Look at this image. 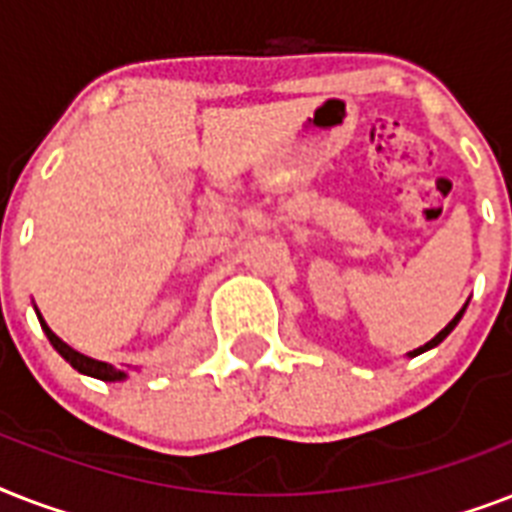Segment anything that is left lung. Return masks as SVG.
Returning <instances> with one entry per match:
<instances>
[{"label":"left lung","mask_w":512,"mask_h":512,"mask_svg":"<svg viewBox=\"0 0 512 512\" xmlns=\"http://www.w3.org/2000/svg\"><path fill=\"white\" fill-rule=\"evenodd\" d=\"M465 308H468V303L462 305V311H460V313H457V316H454V319H452V321H449V324H446V327H444V329H441V332H438V335H436V337H433V340H430V342H425V345H420V348H414V350H409V353H406V356H409V358H414V356H420V353H425V350H430V348H436L438 342H444V340H446V337H449V332H452V329H454V327H457V324H460V319H462V313H465Z\"/></svg>","instance_id":"8db88e82"}]
</instances>
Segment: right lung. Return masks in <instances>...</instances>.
<instances>
[{
  "label": "right lung",
  "mask_w": 512,
  "mask_h": 512,
  "mask_svg": "<svg viewBox=\"0 0 512 512\" xmlns=\"http://www.w3.org/2000/svg\"><path fill=\"white\" fill-rule=\"evenodd\" d=\"M36 316H39V324H42L47 340L52 342V348L58 350L60 356L66 358L68 364L74 366L76 372H82V374H87V377H95V380H103V382H122V380H127V377H130V374L124 372V369H116V366L106 364V361H98V358L84 356V353L74 350L71 345H66V342L60 340V337L55 335L50 327H47V321L42 319V313L36 311Z\"/></svg>",
  "instance_id": "obj_1"
}]
</instances>
